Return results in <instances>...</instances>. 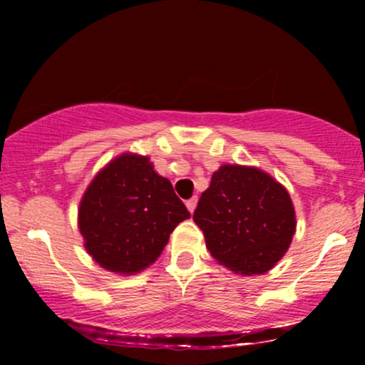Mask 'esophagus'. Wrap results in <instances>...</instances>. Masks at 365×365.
I'll return each instance as SVG.
<instances>
[{
    "label": "esophagus",
    "mask_w": 365,
    "mask_h": 365,
    "mask_svg": "<svg viewBox=\"0 0 365 365\" xmlns=\"http://www.w3.org/2000/svg\"><path fill=\"white\" fill-rule=\"evenodd\" d=\"M185 206H187V209H188V211H190V215H192V212L195 211V206H197V197H192V199H188L187 202H185Z\"/></svg>",
    "instance_id": "1"
}]
</instances>
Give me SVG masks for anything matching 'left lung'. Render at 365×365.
<instances>
[{
  "label": "left lung",
  "instance_id": "obj_1",
  "mask_svg": "<svg viewBox=\"0 0 365 365\" xmlns=\"http://www.w3.org/2000/svg\"><path fill=\"white\" fill-rule=\"evenodd\" d=\"M195 225L221 266L262 274L283 257L295 235V209L287 188L252 166L223 165L200 195Z\"/></svg>",
  "mask_w": 365,
  "mask_h": 365
}]
</instances>
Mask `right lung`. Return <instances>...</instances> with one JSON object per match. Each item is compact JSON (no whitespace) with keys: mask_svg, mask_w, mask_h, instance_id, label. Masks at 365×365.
<instances>
[{"mask_svg":"<svg viewBox=\"0 0 365 365\" xmlns=\"http://www.w3.org/2000/svg\"><path fill=\"white\" fill-rule=\"evenodd\" d=\"M190 212L148 156L121 154L96 175L78 207L83 245L96 262L118 274L150 266Z\"/></svg>","mask_w":365,"mask_h":365,"instance_id":"add662e5","label":"right lung"}]
</instances>
